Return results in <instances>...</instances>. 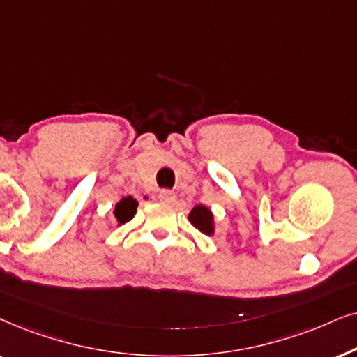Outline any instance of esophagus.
<instances>
[{
  "label": "esophagus",
  "instance_id": "1",
  "mask_svg": "<svg viewBox=\"0 0 357 357\" xmlns=\"http://www.w3.org/2000/svg\"><path fill=\"white\" fill-rule=\"evenodd\" d=\"M160 201L161 202H166V204H171L176 199V194L173 191H169V189H163V191H160Z\"/></svg>",
  "mask_w": 357,
  "mask_h": 357
}]
</instances>
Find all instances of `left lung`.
Returning a JSON list of instances; mask_svg holds the SVG:
<instances>
[{"label":"left lung","instance_id":"1","mask_svg":"<svg viewBox=\"0 0 357 357\" xmlns=\"http://www.w3.org/2000/svg\"><path fill=\"white\" fill-rule=\"evenodd\" d=\"M188 220L191 222V225L194 228H197V230L204 235L211 236L215 234V218H213V213L207 206L199 204V206L194 207L192 211L189 212Z\"/></svg>","mask_w":357,"mask_h":357}]
</instances>
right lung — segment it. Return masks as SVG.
Instances as JSON below:
<instances>
[{
    "instance_id": "add662e5",
    "label": "right lung",
    "mask_w": 357,
    "mask_h": 357,
    "mask_svg": "<svg viewBox=\"0 0 357 357\" xmlns=\"http://www.w3.org/2000/svg\"><path fill=\"white\" fill-rule=\"evenodd\" d=\"M137 207H139V202L135 201L132 196L122 197L121 201L116 204V208H114V217H116L117 225H122V223L129 222L130 218H134L137 213Z\"/></svg>"
}]
</instances>
